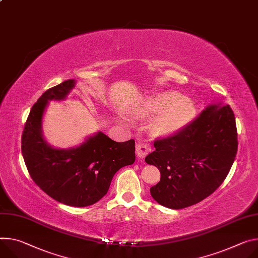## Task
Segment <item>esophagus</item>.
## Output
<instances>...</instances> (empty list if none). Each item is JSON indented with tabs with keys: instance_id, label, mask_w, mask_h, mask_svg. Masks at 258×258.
<instances>
[{
	"instance_id": "esophagus-1",
	"label": "esophagus",
	"mask_w": 258,
	"mask_h": 258,
	"mask_svg": "<svg viewBox=\"0 0 258 258\" xmlns=\"http://www.w3.org/2000/svg\"><path fill=\"white\" fill-rule=\"evenodd\" d=\"M151 150L150 146L147 145V144H144V143H138L136 145V154L139 158H144L147 153Z\"/></svg>"
}]
</instances>
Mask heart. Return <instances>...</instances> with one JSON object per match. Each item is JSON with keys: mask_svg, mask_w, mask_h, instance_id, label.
<instances>
[{"mask_svg": "<svg viewBox=\"0 0 258 258\" xmlns=\"http://www.w3.org/2000/svg\"><path fill=\"white\" fill-rule=\"evenodd\" d=\"M146 117L159 115L152 130L160 136H172L188 125L196 117V104L176 91H165L146 100L141 109Z\"/></svg>", "mask_w": 258, "mask_h": 258, "instance_id": "b5f03b06", "label": "heart"}]
</instances>
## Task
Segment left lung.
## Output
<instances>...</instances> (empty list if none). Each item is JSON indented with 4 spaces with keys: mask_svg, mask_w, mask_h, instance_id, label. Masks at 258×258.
Here are the masks:
<instances>
[{
    "mask_svg": "<svg viewBox=\"0 0 258 258\" xmlns=\"http://www.w3.org/2000/svg\"><path fill=\"white\" fill-rule=\"evenodd\" d=\"M235 114L229 105L208 106L179 133L154 141L145 157L160 172L150 188L161 206L183 209L212 195L226 178L238 151Z\"/></svg>",
    "mask_w": 258,
    "mask_h": 258,
    "instance_id": "left-lung-1",
    "label": "left lung"
}]
</instances>
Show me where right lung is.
I'll list each match as a JSON object with an SVG mask.
<instances>
[{
  "mask_svg": "<svg viewBox=\"0 0 258 258\" xmlns=\"http://www.w3.org/2000/svg\"><path fill=\"white\" fill-rule=\"evenodd\" d=\"M69 79L46 90L32 107L21 137V152L33 181L53 200L87 207L107 192L115 173L136 159L135 141L115 142L102 132L69 149L51 147L43 137L42 119L49 101H62L75 86Z\"/></svg>",
  "mask_w": 258,
  "mask_h": 258,
  "instance_id": "obj_1",
  "label": "right lung"
}]
</instances>
